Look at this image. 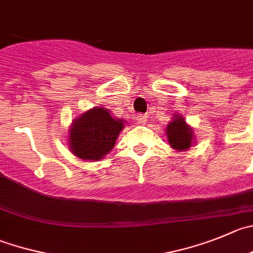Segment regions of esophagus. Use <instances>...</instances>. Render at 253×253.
Returning a JSON list of instances; mask_svg holds the SVG:
<instances>
[{"instance_id":"esophagus-1","label":"esophagus","mask_w":253,"mask_h":253,"mask_svg":"<svg viewBox=\"0 0 253 253\" xmlns=\"http://www.w3.org/2000/svg\"><path fill=\"white\" fill-rule=\"evenodd\" d=\"M146 120H148V117H146L145 114H139L138 117H136V122H138V124H145Z\"/></svg>"}]
</instances>
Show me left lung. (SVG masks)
Masks as SVG:
<instances>
[{
    "mask_svg": "<svg viewBox=\"0 0 253 253\" xmlns=\"http://www.w3.org/2000/svg\"><path fill=\"white\" fill-rule=\"evenodd\" d=\"M168 141L176 151H186L195 144L194 129L184 119V117L175 114L165 128Z\"/></svg>",
    "mask_w": 253,
    "mask_h": 253,
    "instance_id": "obj_1",
    "label": "left lung"
}]
</instances>
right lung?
I'll return each mask as SVG.
<instances>
[{"label":"right lung","mask_w":253,"mask_h":253,"mask_svg":"<svg viewBox=\"0 0 253 253\" xmlns=\"http://www.w3.org/2000/svg\"><path fill=\"white\" fill-rule=\"evenodd\" d=\"M125 124L109 109L94 107L82 113L68 129V148L82 160L99 161L110 153Z\"/></svg>","instance_id":"obj_1"}]
</instances>
